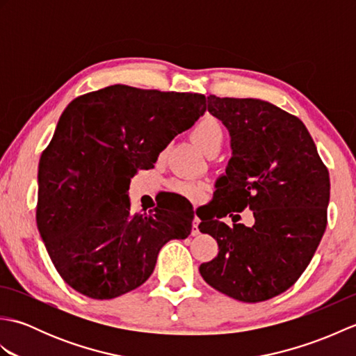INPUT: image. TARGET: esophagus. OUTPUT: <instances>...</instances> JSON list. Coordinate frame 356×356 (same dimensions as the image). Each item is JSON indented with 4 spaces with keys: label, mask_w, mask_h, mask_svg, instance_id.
I'll use <instances>...</instances> for the list:
<instances>
[{
    "label": "esophagus",
    "mask_w": 356,
    "mask_h": 356,
    "mask_svg": "<svg viewBox=\"0 0 356 356\" xmlns=\"http://www.w3.org/2000/svg\"><path fill=\"white\" fill-rule=\"evenodd\" d=\"M199 222L200 218L197 216H194V220H193V228H191V236H199L200 229H199Z\"/></svg>",
    "instance_id": "34e87169"
}]
</instances>
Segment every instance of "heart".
<instances>
[{
	"instance_id": "b5f03b06",
	"label": "heart",
	"mask_w": 356,
	"mask_h": 356,
	"mask_svg": "<svg viewBox=\"0 0 356 356\" xmlns=\"http://www.w3.org/2000/svg\"><path fill=\"white\" fill-rule=\"evenodd\" d=\"M193 139L207 154L217 153L225 140L223 124L213 115H205L193 128ZM172 190L191 202H200L205 197L207 185L191 179H176L171 182Z\"/></svg>"
}]
</instances>
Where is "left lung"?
<instances>
[{"label": "left lung", "mask_w": 356, "mask_h": 356, "mask_svg": "<svg viewBox=\"0 0 356 356\" xmlns=\"http://www.w3.org/2000/svg\"><path fill=\"white\" fill-rule=\"evenodd\" d=\"M208 110L231 134L232 157L214 194L220 216L248 208L255 223L202 218L218 254L199 270L218 292L259 303L289 289L311 263L327 225L329 171L305 124L277 105L209 95Z\"/></svg>", "instance_id": "1"}]
</instances>
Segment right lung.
<instances>
[{"instance_id":"right-lung-1","label":"right lung","mask_w":356,"mask_h":356,"mask_svg":"<svg viewBox=\"0 0 356 356\" xmlns=\"http://www.w3.org/2000/svg\"><path fill=\"white\" fill-rule=\"evenodd\" d=\"M207 111L199 93L110 86L73 99L38 166L36 225L58 274L82 295L110 300L153 274L193 214L157 207L133 213L130 179Z\"/></svg>"}]
</instances>
